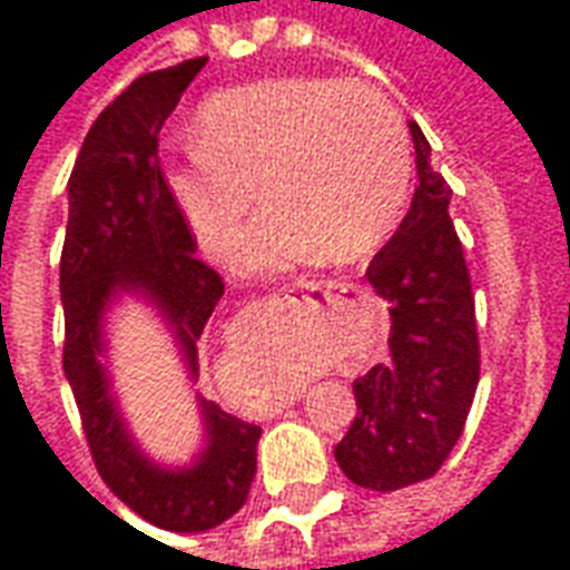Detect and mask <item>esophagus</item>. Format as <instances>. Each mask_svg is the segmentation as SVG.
Instances as JSON below:
<instances>
[{
    "label": "esophagus",
    "instance_id": "1",
    "mask_svg": "<svg viewBox=\"0 0 570 570\" xmlns=\"http://www.w3.org/2000/svg\"><path fill=\"white\" fill-rule=\"evenodd\" d=\"M284 293H308L314 298H323L330 296V284H323V281H311V284H293L286 286Z\"/></svg>",
    "mask_w": 570,
    "mask_h": 570
}]
</instances>
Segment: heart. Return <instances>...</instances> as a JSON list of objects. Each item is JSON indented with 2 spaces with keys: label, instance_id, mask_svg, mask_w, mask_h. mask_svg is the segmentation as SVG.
<instances>
[{
  "label": "heart",
  "instance_id": "b5f03b06",
  "mask_svg": "<svg viewBox=\"0 0 570 570\" xmlns=\"http://www.w3.org/2000/svg\"><path fill=\"white\" fill-rule=\"evenodd\" d=\"M412 186L396 106L360 81L277 76L213 94L195 142L164 161V188L216 259L235 249L256 200L268 207L237 247V268L274 274L321 249L357 259L394 232Z\"/></svg>",
  "mask_w": 570,
  "mask_h": 570
}]
</instances>
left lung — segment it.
<instances>
[{
    "mask_svg": "<svg viewBox=\"0 0 570 570\" xmlns=\"http://www.w3.org/2000/svg\"><path fill=\"white\" fill-rule=\"evenodd\" d=\"M409 130L419 188L366 272L391 305L387 360L354 382L357 419L335 445L345 476L372 491L433 476L464 433L479 384L476 305L449 216L452 188L430 167L419 125L409 121Z\"/></svg>",
    "mask_w": 570,
    "mask_h": 570,
    "instance_id": "left-lung-1",
    "label": "left lung"
}]
</instances>
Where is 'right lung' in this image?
Wrapping results in <instances>:
<instances>
[{"instance_id": "right-lung-1", "label": "right lung", "mask_w": 570, "mask_h": 570, "mask_svg": "<svg viewBox=\"0 0 570 570\" xmlns=\"http://www.w3.org/2000/svg\"><path fill=\"white\" fill-rule=\"evenodd\" d=\"M207 63L146 72L106 106L69 174V223L60 253L63 372L97 473L130 510L167 531H210L247 503L262 428L198 400L207 449L183 470L151 464L130 440L109 391L104 314L118 293L151 298L174 326L188 375L198 338L223 296V277L195 256L191 228L164 188L158 134Z\"/></svg>"}]
</instances>
